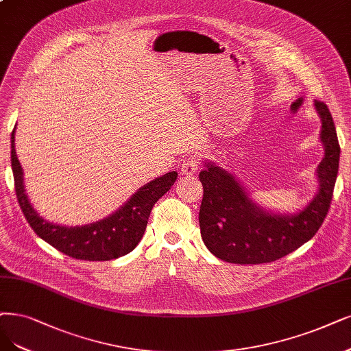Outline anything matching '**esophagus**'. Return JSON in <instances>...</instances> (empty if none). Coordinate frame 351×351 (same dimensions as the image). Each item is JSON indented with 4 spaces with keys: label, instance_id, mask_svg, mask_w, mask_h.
Segmentation results:
<instances>
[{
    "label": "esophagus",
    "instance_id": "1",
    "mask_svg": "<svg viewBox=\"0 0 351 351\" xmlns=\"http://www.w3.org/2000/svg\"><path fill=\"white\" fill-rule=\"evenodd\" d=\"M198 167H199V158L198 156H189L184 162L182 166H180V172L182 175H195L198 172Z\"/></svg>",
    "mask_w": 351,
    "mask_h": 351
}]
</instances>
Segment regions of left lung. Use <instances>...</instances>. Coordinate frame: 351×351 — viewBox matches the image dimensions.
Instances as JSON below:
<instances>
[{"label":"left lung","mask_w":351,"mask_h":351,"mask_svg":"<svg viewBox=\"0 0 351 351\" xmlns=\"http://www.w3.org/2000/svg\"><path fill=\"white\" fill-rule=\"evenodd\" d=\"M321 119L324 158L317 167L318 192L296 214L263 210L230 172L206 162L199 180L204 195L199 208L201 236L208 250L221 261L237 265L275 262L313 239L330 210L339 173L340 145L331 112L315 101Z\"/></svg>","instance_id":"obj_1"}]
</instances>
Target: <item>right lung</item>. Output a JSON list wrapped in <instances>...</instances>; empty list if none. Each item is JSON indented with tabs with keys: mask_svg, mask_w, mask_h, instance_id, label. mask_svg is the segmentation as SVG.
<instances>
[{
	"mask_svg": "<svg viewBox=\"0 0 351 351\" xmlns=\"http://www.w3.org/2000/svg\"><path fill=\"white\" fill-rule=\"evenodd\" d=\"M14 133H11V167L14 175L16 195L20 208L36 234L55 249L73 258L89 262H106L119 258L140 243L145 234L153 205L172 188L178 172H169L141 186L121 208L101 221L66 227L46 221L33 208L23 184V167L17 159Z\"/></svg>",
	"mask_w": 351,
	"mask_h": 351,
	"instance_id": "obj_1",
	"label": "right lung"
}]
</instances>
